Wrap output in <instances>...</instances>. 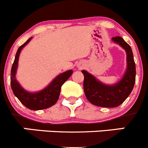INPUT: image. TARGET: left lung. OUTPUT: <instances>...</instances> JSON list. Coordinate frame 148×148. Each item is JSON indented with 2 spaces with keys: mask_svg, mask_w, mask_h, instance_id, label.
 Masks as SVG:
<instances>
[{
  "mask_svg": "<svg viewBox=\"0 0 148 148\" xmlns=\"http://www.w3.org/2000/svg\"><path fill=\"white\" fill-rule=\"evenodd\" d=\"M112 40L122 47L127 53V70L124 77L116 84L107 85L87 71L82 70L84 74V94L87 100L95 106L114 108L120 106L132 92L135 83L136 67L132 48L121 37L117 36Z\"/></svg>",
  "mask_w": 148,
  "mask_h": 148,
  "instance_id": "obj_1",
  "label": "left lung"
}]
</instances>
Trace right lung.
<instances>
[{
  "instance_id": "add662e5",
  "label": "right lung",
  "mask_w": 148,
  "mask_h": 148,
  "mask_svg": "<svg viewBox=\"0 0 148 148\" xmlns=\"http://www.w3.org/2000/svg\"><path fill=\"white\" fill-rule=\"evenodd\" d=\"M29 38L22 45L18 48L11 71V85L14 95L19 100L24 106L30 110H38L48 108L53 106L58 100L61 86L71 77L72 70H69L57 76L48 86L38 92H29L26 91L16 79V73L18 67L19 54L22 48L31 40Z\"/></svg>"
}]
</instances>
